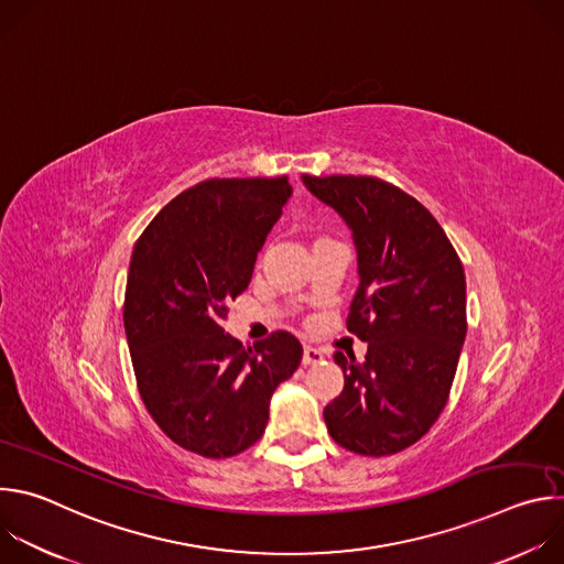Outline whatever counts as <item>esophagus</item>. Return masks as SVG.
I'll list each match as a JSON object with an SVG mask.
<instances>
[{
  "instance_id": "esophagus-1",
  "label": "esophagus",
  "mask_w": 564,
  "mask_h": 564,
  "mask_svg": "<svg viewBox=\"0 0 564 564\" xmlns=\"http://www.w3.org/2000/svg\"><path fill=\"white\" fill-rule=\"evenodd\" d=\"M321 359H324V352H321L318 348H312V346H305V348H303V366L318 364Z\"/></svg>"
}]
</instances>
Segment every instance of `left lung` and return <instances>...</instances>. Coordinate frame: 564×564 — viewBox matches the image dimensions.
<instances>
[{"label":"left lung","mask_w":564,"mask_h":564,"mask_svg":"<svg viewBox=\"0 0 564 564\" xmlns=\"http://www.w3.org/2000/svg\"><path fill=\"white\" fill-rule=\"evenodd\" d=\"M305 187L352 229L359 288L346 328L364 361L335 352L344 390L324 409L333 440L357 455H392L444 411L466 337L464 265L435 216L375 176H307Z\"/></svg>","instance_id":"1"}]
</instances>
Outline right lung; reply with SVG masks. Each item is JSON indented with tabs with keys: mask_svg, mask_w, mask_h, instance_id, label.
<instances>
[{
	"mask_svg": "<svg viewBox=\"0 0 564 564\" xmlns=\"http://www.w3.org/2000/svg\"><path fill=\"white\" fill-rule=\"evenodd\" d=\"M290 196L288 176L209 178L135 240L122 314L138 390L160 431L196 455L250 448L272 392L301 364L303 348L285 330L252 348L223 328Z\"/></svg>",
	"mask_w": 564,
	"mask_h": 564,
	"instance_id": "obj_1",
	"label": "right lung"
}]
</instances>
